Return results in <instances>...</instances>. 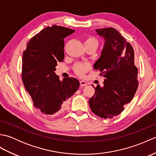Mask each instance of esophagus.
Wrapping results in <instances>:
<instances>
[{"instance_id":"obj_1","label":"esophagus","mask_w":156,"mask_h":156,"mask_svg":"<svg viewBox=\"0 0 156 156\" xmlns=\"http://www.w3.org/2000/svg\"><path fill=\"white\" fill-rule=\"evenodd\" d=\"M80 87H85V86H87V82H86L84 80H81L80 82Z\"/></svg>"}]
</instances>
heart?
Masks as SVG:
<instances>
[{
    "instance_id": "obj_1",
    "label": "heart",
    "mask_w": 156,
    "mask_h": 156,
    "mask_svg": "<svg viewBox=\"0 0 156 156\" xmlns=\"http://www.w3.org/2000/svg\"><path fill=\"white\" fill-rule=\"evenodd\" d=\"M84 44H93L98 45V41L94 37H88L85 41ZM89 68H90V65L88 63H78L74 67L75 72L79 76H83Z\"/></svg>"
}]
</instances>
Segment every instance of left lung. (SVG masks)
Here are the masks:
<instances>
[{
	"mask_svg": "<svg viewBox=\"0 0 156 156\" xmlns=\"http://www.w3.org/2000/svg\"><path fill=\"white\" fill-rule=\"evenodd\" d=\"M96 31L105 39V44L93 66L105 79L103 87L98 84L94 88L89 105L96 115L110 119L120 114L133 98L138 87V70L134 65L133 48L117 29L110 27Z\"/></svg>",
	"mask_w": 156,
	"mask_h": 156,
	"instance_id": "left-lung-1",
	"label": "left lung"
}]
</instances>
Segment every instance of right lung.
<instances>
[{"label": "right lung", "mask_w": 156, "mask_h": 156, "mask_svg": "<svg viewBox=\"0 0 156 156\" xmlns=\"http://www.w3.org/2000/svg\"><path fill=\"white\" fill-rule=\"evenodd\" d=\"M75 31L61 26L47 27L29 41L23 53L22 79L35 107L56 116L66 110L68 98L80 87L74 78L59 80L54 71L64 58V41Z\"/></svg>", "instance_id": "add662e5"}]
</instances>
